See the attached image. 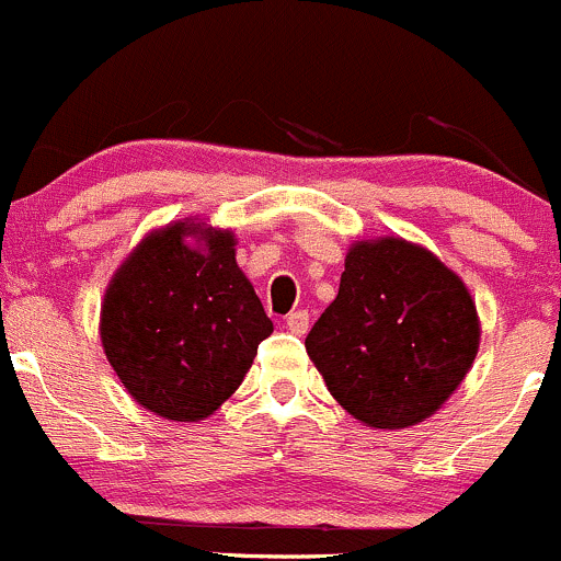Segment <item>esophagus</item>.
<instances>
[{
  "label": "esophagus",
  "mask_w": 561,
  "mask_h": 561,
  "mask_svg": "<svg viewBox=\"0 0 561 561\" xmlns=\"http://www.w3.org/2000/svg\"><path fill=\"white\" fill-rule=\"evenodd\" d=\"M310 327V313L308 310H291V313L286 316V329L291 334H305Z\"/></svg>",
  "instance_id": "34e87169"
}]
</instances>
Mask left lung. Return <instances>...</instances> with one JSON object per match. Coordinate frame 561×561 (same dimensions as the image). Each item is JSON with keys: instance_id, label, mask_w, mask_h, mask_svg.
<instances>
[{"instance_id": "left-lung-1", "label": "left lung", "mask_w": 561, "mask_h": 561, "mask_svg": "<svg viewBox=\"0 0 561 561\" xmlns=\"http://www.w3.org/2000/svg\"><path fill=\"white\" fill-rule=\"evenodd\" d=\"M476 302L426 248L356 242L334 302L305 337L334 400L378 430L435 413L478 354Z\"/></svg>"}]
</instances>
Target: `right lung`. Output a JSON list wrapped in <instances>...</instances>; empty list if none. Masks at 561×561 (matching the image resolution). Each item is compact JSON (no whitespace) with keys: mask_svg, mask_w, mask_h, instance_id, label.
<instances>
[{"mask_svg":"<svg viewBox=\"0 0 561 561\" xmlns=\"http://www.w3.org/2000/svg\"><path fill=\"white\" fill-rule=\"evenodd\" d=\"M100 332L142 408L199 421L238 391L273 321L234 262V234L186 221L153 232L121 264Z\"/></svg>","mask_w":561,"mask_h":561,"instance_id":"1","label":"right lung"}]
</instances>
